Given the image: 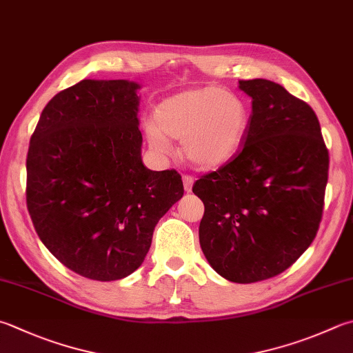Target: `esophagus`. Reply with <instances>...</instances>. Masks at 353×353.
<instances>
[{
    "label": "esophagus",
    "instance_id": "obj_1",
    "mask_svg": "<svg viewBox=\"0 0 353 353\" xmlns=\"http://www.w3.org/2000/svg\"><path fill=\"white\" fill-rule=\"evenodd\" d=\"M183 183H184V190L190 192L192 190V184H194V178L190 175H184L183 176Z\"/></svg>",
    "mask_w": 353,
    "mask_h": 353
}]
</instances>
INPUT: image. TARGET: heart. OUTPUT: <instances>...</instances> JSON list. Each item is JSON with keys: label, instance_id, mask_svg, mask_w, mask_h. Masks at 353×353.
I'll return each instance as SVG.
<instances>
[{"label": "heart", "instance_id": "1", "mask_svg": "<svg viewBox=\"0 0 353 353\" xmlns=\"http://www.w3.org/2000/svg\"><path fill=\"white\" fill-rule=\"evenodd\" d=\"M249 129L243 98L218 85H204L165 98L145 124L152 148L168 152L169 138L183 139V155L201 169H214L234 158Z\"/></svg>", "mask_w": 353, "mask_h": 353}]
</instances>
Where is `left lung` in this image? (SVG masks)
I'll return each mask as SVG.
<instances>
[{"mask_svg": "<svg viewBox=\"0 0 353 353\" xmlns=\"http://www.w3.org/2000/svg\"><path fill=\"white\" fill-rule=\"evenodd\" d=\"M238 83L252 98L243 149L192 190L204 203V256L225 280L249 284L280 275L315 239L329 150L307 103L269 79Z\"/></svg>", "mask_w": 353, "mask_h": 353, "instance_id": "left-lung-1", "label": "left lung"}]
</instances>
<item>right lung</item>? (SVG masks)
<instances>
[{
  "label": "right lung",
  "instance_id": "right-lung-1",
  "mask_svg": "<svg viewBox=\"0 0 353 353\" xmlns=\"http://www.w3.org/2000/svg\"><path fill=\"white\" fill-rule=\"evenodd\" d=\"M138 89L125 79H83L50 99L30 137L33 228L59 263L90 280L135 272L159 218L184 194L176 170L143 164Z\"/></svg>",
  "mask_w": 353,
  "mask_h": 353
}]
</instances>
